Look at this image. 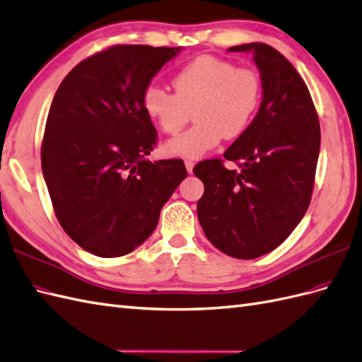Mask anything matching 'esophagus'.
Returning <instances> with one entry per match:
<instances>
[{"label": "esophagus", "instance_id": "34e87169", "mask_svg": "<svg viewBox=\"0 0 362 362\" xmlns=\"http://www.w3.org/2000/svg\"><path fill=\"white\" fill-rule=\"evenodd\" d=\"M185 168H187V172L192 173L193 172V165H194V161L193 160H185Z\"/></svg>", "mask_w": 362, "mask_h": 362}]
</instances>
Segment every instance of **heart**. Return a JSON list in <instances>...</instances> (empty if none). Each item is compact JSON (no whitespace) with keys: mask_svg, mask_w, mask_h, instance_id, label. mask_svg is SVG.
I'll use <instances>...</instances> for the list:
<instances>
[{"mask_svg":"<svg viewBox=\"0 0 362 362\" xmlns=\"http://www.w3.org/2000/svg\"><path fill=\"white\" fill-rule=\"evenodd\" d=\"M175 94L160 85H149L143 108L161 131L177 135L192 119L197 124L165 144V152L198 158L222 139H238L248 129L262 99L256 70L236 66L214 56H199L173 76Z\"/></svg>","mask_w":362,"mask_h":362,"instance_id":"1","label":"heart"}]
</instances>
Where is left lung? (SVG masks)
I'll use <instances>...</instances> for the list:
<instances>
[{
    "mask_svg": "<svg viewBox=\"0 0 362 362\" xmlns=\"http://www.w3.org/2000/svg\"><path fill=\"white\" fill-rule=\"evenodd\" d=\"M230 52H252L263 100L248 129L221 158L193 168L204 182L198 218L205 236L236 259H256L292 233L310 204L320 153V122L305 81L285 56L263 42Z\"/></svg>",
    "mask_w": 362,
    "mask_h": 362,
    "instance_id": "8db88e82",
    "label": "left lung"
}]
</instances>
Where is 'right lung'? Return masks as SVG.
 <instances>
[{
  "label": "right lung",
  "mask_w": 362,
  "mask_h": 362,
  "mask_svg": "<svg viewBox=\"0 0 362 362\" xmlns=\"http://www.w3.org/2000/svg\"><path fill=\"white\" fill-rule=\"evenodd\" d=\"M180 50L108 47L77 64L54 94L42 173L61 227L94 256L120 257L141 245L187 177L180 158L144 160L158 134L143 94Z\"/></svg>",
  "instance_id": "right-lung-1"
}]
</instances>
